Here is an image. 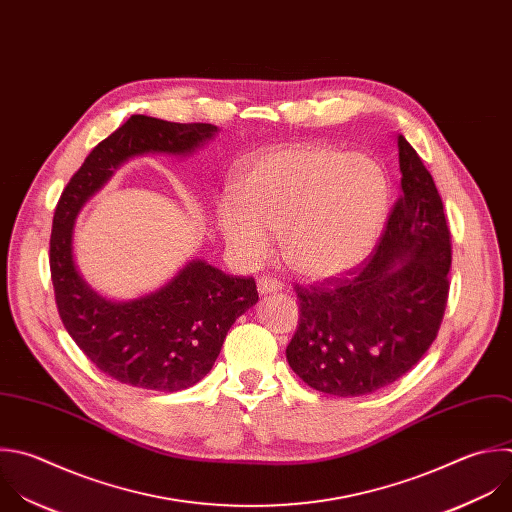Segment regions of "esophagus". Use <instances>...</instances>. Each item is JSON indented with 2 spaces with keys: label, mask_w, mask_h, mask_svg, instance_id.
<instances>
[{
  "label": "esophagus",
  "mask_w": 512,
  "mask_h": 512,
  "mask_svg": "<svg viewBox=\"0 0 512 512\" xmlns=\"http://www.w3.org/2000/svg\"><path fill=\"white\" fill-rule=\"evenodd\" d=\"M281 289H283V285H281L277 279H273V277L263 275V277H259V281H257V291H259L261 295H267V293H273V291H281Z\"/></svg>",
  "instance_id": "1"
}]
</instances>
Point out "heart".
<instances>
[{
  "label": "heart",
  "mask_w": 512,
  "mask_h": 512,
  "mask_svg": "<svg viewBox=\"0 0 512 512\" xmlns=\"http://www.w3.org/2000/svg\"><path fill=\"white\" fill-rule=\"evenodd\" d=\"M388 209L382 166L309 142L257 156L217 207L229 249L259 263L279 237L287 267L311 281L339 277L372 253Z\"/></svg>",
  "instance_id": "obj_1"
}]
</instances>
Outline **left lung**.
<instances>
[{
  "label": "left lung",
  "mask_w": 512,
  "mask_h": 512,
  "mask_svg": "<svg viewBox=\"0 0 512 512\" xmlns=\"http://www.w3.org/2000/svg\"><path fill=\"white\" fill-rule=\"evenodd\" d=\"M402 195L376 253L346 277L299 287V327L285 350L313 390L354 398L382 390L428 352L448 299L450 229L432 175L398 134Z\"/></svg>",
  "instance_id": "8db88e82"
}]
</instances>
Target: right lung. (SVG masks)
<instances>
[{"label":"right lung","mask_w":512,"mask_h":512,"mask_svg":"<svg viewBox=\"0 0 512 512\" xmlns=\"http://www.w3.org/2000/svg\"><path fill=\"white\" fill-rule=\"evenodd\" d=\"M217 132L213 124H179L132 114L94 146L58 201L50 269L62 323L88 360L120 384L179 392L203 380L235 319L257 303L255 279L233 277L193 259L146 295L108 299L94 291L76 267V217L126 160L142 154L187 156Z\"/></svg>","instance_id":"right-lung-1"}]
</instances>
